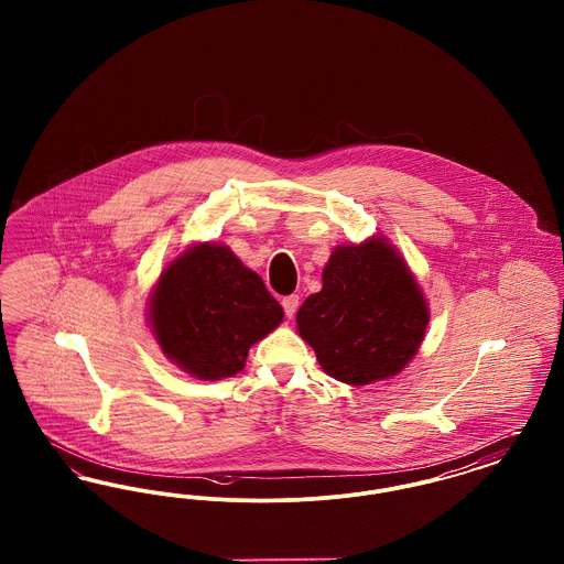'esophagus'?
<instances>
[{"label":"esophagus","mask_w":564,"mask_h":564,"mask_svg":"<svg viewBox=\"0 0 564 564\" xmlns=\"http://www.w3.org/2000/svg\"><path fill=\"white\" fill-rule=\"evenodd\" d=\"M297 304H300V297L297 295H285L283 297V311H285V315L292 319L295 315V311H297Z\"/></svg>","instance_id":"esophagus-1"}]
</instances>
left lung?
I'll return each instance as SVG.
<instances>
[{
  "label": "left lung",
  "mask_w": 564,
  "mask_h": 564,
  "mask_svg": "<svg viewBox=\"0 0 564 564\" xmlns=\"http://www.w3.org/2000/svg\"><path fill=\"white\" fill-rule=\"evenodd\" d=\"M295 322L325 375L361 387L402 372L425 338L430 306L400 251L375 237L332 251L322 292Z\"/></svg>",
  "instance_id": "8db88e82"
}]
</instances>
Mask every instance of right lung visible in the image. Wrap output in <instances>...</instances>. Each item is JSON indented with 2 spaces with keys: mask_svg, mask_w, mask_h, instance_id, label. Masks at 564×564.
Masks as SVG:
<instances>
[{
  "mask_svg": "<svg viewBox=\"0 0 564 564\" xmlns=\"http://www.w3.org/2000/svg\"><path fill=\"white\" fill-rule=\"evenodd\" d=\"M148 317L175 366L219 380L241 372L251 345L283 322V308L228 247L198 242L162 270Z\"/></svg>",
  "mask_w": 564,
  "mask_h": 564,
  "instance_id": "1",
  "label": "right lung"
}]
</instances>
